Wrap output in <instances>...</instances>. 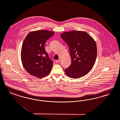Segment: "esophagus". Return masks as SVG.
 Segmentation results:
<instances>
[{
    "label": "esophagus",
    "instance_id": "34e87169",
    "mask_svg": "<svg viewBox=\"0 0 120 120\" xmlns=\"http://www.w3.org/2000/svg\"><path fill=\"white\" fill-rule=\"evenodd\" d=\"M60 59L57 60H56V63H58V62H60Z\"/></svg>",
    "mask_w": 120,
    "mask_h": 120
}]
</instances>
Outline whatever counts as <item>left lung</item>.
<instances>
[{"mask_svg": "<svg viewBox=\"0 0 120 120\" xmlns=\"http://www.w3.org/2000/svg\"><path fill=\"white\" fill-rule=\"evenodd\" d=\"M61 36L69 47L71 58V64L65 70V74L74 79L87 75L94 66L97 57L94 39L88 33L81 31L64 32Z\"/></svg>", "mask_w": 120, "mask_h": 120, "instance_id": "8db88e82", "label": "left lung"}]
</instances>
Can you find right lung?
Wrapping results in <instances>:
<instances>
[{"instance_id": "add662e5", "label": "right lung", "mask_w": 120, "mask_h": 120, "mask_svg": "<svg viewBox=\"0 0 120 120\" xmlns=\"http://www.w3.org/2000/svg\"><path fill=\"white\" fill-rule=\"evenodd\" d=\"M54 34L51 31L38 30L30 32L25 38L22 46L21 60L30 75L41 78L50 72L53 62L49 57L44 45Z\"/></svg>"}]
</instances>
